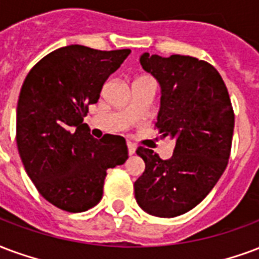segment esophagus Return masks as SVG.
<instances>
[{
    "instance_id": "1",
    "label": "esophagus",
    "mask_w": 259,
    "mask_h": 259,
    "mask_svg": "<svg viewBox=\"0 0 259 259\" xmlns=\"http://www.w3.org/2000/svg\"><path fill=\"white\" fill-rule=\"evenodd\" d=\"M127 149H129V155L136 154V147H135V144H132V143H127Z\"/></svg>"
}]
</instances>
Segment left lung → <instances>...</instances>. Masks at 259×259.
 I'll return each mask as SVG.
<instances>
[{
  "label": "left lung",
  "mask_w": 259,
  "mask_h": 259,
  "mask_svg": "<svg viewBox=\"0 0 259 259\" xmlns=\"http://www.w3.org/2000/svg\"><path fill=\"white\" fill-rule=\"evenodd\" d=\"M140 64L160 86L155 127L174 141L170 159L139 148L145 170L135 183L136 202L155 217L192 210L214 188L231 154L235 115L221 75L207 61L143 53Z\"/></svg>",
  "instance_id": "1"
}]
</instances>
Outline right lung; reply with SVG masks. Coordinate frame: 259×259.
I'll return each mask as SVG.
<instances>
[{
  "label": "right lung",
  "instance_id": "1",
  "mask_svg": "<svg viewBox=\"0 0 259 259\" xmlns=\"http://www.w3.org/2000/svg\"><path fill=\"white\" fill-rule=\"evenodd\" d=\"M129 49L96 51L82 45L56 49L23 82L16 110V141L26 173L53 206L82 212L100 202L107 170L127 159L126 140L91 135L88 105Z\"/></svg>",
  "mask_w": 259,
  "mask_h": 259
}]
</instances>
